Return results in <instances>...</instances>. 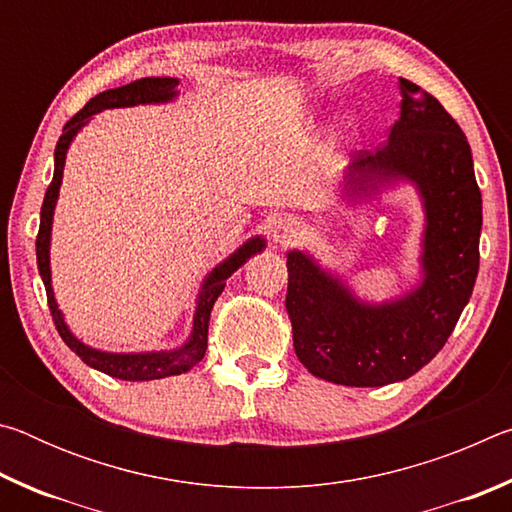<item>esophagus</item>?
I'll use <instances>...</instances> for the list:
<instances>
[{
  "label": "esophagus",
  "mask_w": 512,
  "mask_h": 512,
  "mask_svg": "<svg viewBox=\"0 0 512 512\" xmlns=\"http://www.w3.org/2000/svg\"><path fill=\"white\" fill-rule=\"evenodd\" d=\"M271 237L275 244H280V246L296 244V241L300 239V221L293 219V216H282V219H277L273 223Z\"/></svg>",
  "instance_id": "1"
}]
</instances>
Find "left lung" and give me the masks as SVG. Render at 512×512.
I'll list each match as a JSON object with an SVG mask.
<instances>
[{"label":"left lung","mask_w":512,"mask_h":512,"mask_svg":"<svg viewBox=\"0 0 512 512\" xmlns=\"http://www.w3.org/2000/svg\"><path fill=\"white\" fill-rule=\"evenodd\" d=\"M402 117L388 142L357 151L345 171L352 194L409 178L427 210L424 282L388 305H363L307 255L289 253L287 314L293 348L311 375L343 386H386L415 375L443 350L479 273L481 192L456 119L420 85L400 79Z\"/></svg>","instance_id":"8db88e82"}]
</instances>
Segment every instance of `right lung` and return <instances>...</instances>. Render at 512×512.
Masks as SVG:
<instances>
[{"instance_id":"add662e5","label":"right lung","mask_w":512,"mask_h":512,"mask_svg":"<svg viewBox=\"0 0 512 512\" xmlns=\"http://www.w3.org/2000/svg\"><path fill=\"white\" fill-rule=\"evenodd\" d=\"M176 79H140L128 85H121L115 90H106L97 94V97L85 103L83 110L67 121L63 128V135L58 137L56 153H54V180L47 187L45 201H42L40 210V230L36 237V255H38V271L42 275L47 289V302L51 309V318L58 329L60 339L67 343V348L76 352L81 361L88 363L90 368L106 372V375L115 379L126 381H149V379H162L183 375V372L192 370L198 361L205 357L207 350V327H210V314L216 298L221 296L225 287V280L237 271L239 266H244L250 257L264 248V239H250L248 244L241 246L228 262L216 266L203 284L201 296L196 302V314H194V329L189 341L180 350L173 352H146V354H110L101 350H92L88 345H83L79 339H74L69 332L63 314L54 300V291H51V271H49V237H51V219H54V207L58 201V189L60 180H63V167H65V155L69 149V142L74 140V135L88 124V119L94 112H101L106 108H124V106H137V103H160L176 97Z\"/></svg>"}]
</instances>
